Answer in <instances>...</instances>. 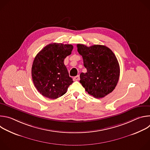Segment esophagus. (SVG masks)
<instances>
[{"label":"esophagus","instance_id":"34e87169","mask_svg":"<svg viewBox=\"0 0 150 150\" xmlns=\"http://www.w3.org/2000/svg\"><path fill=\"white\" fill-rule=\"evenodd\" d=\"M79 79H80V78H79V75H77V76H75V77H74V78H73V79H74V81H79Z\"/></svg>","mask_w":150,"mask_h":150}]
</instances>
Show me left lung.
<instances>
[{"label":"left lung","mask_w":150,"mask_h":150,"mask_svg":"<svg viewBox=\"0 0 150 150\" xmlns=\"http://www.w3.org/2000/svg\"><path fill=\"white\" fill-rule=\"evenodd\" d=\"M86 73H81L80 83L89 94L101 98L112 93L118 82L120 67L113 52L108 47L77 45Z\"/></svg>","instance_id":"left-lung-1"}]
</instances>
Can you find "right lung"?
Returning a JSON list of instances; mask_svg holds the SVG:
<instances>
[{
    "label": "right lung",
    "instance_id": "obj_1",
    "mask_svg": "<svg viewBox=\"0 0 150 150\" xmlns=\"http://www.w3.org/2000/svg\"><path fill=\"white\" fill-rule=\"evenodd\" d=\"M72 49V45L54 42L45 46L34 58L32 78L37 91L43 96L57 98L67 92L74 82L63 62Z\"/></svg>",
    "mask_w": 150,
    "mask_h": 150
}]
</instances>
